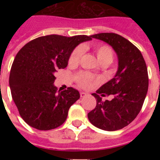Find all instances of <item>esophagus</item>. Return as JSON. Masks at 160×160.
Wrapping results in <instances>:
<instances>
[{
    "mask_svg": "<svg viewBox=\"0 0 160 160\" xmlns=\"http://www.w3.org/2000/svg\"><path fill=\"white\" fill-rule=\"evenodd\" d=\"M87 93L83 92V91H81V92H80V96H81V98H83V97H85V96H87Z\"/></svg>",
    "mask_w": 160,
    "mask_h": 160,
    "instance_id": "1",
    "label": "esophagus"
}]
</instances>
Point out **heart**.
<instances>
[{"label": "heart", "mask_w": 160, "mask_h": 160, "mask_svg": "<svg viewBox=\"0 0 160 160\" xmlns=\"http://www.w3.org/2000/svg\"><path fill=\"white\" fill-rule=\"evenodd\" d=\"M96 55L101 64L108 65L112 62L114 58V53L111 47L107 45H98L94 49ZM85 52V47L83 46H78L73 49L69 58V64L76 65L79 62L82 56ZM75 79L78 84L83 88L90 87L94 82L97 81L98 78L92 74L85 72H80L76 74Z\"/></svg>", "instance_id": "obj_1"}]
</instances>
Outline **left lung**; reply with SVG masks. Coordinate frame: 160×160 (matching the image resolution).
<instances>
[{
	"mask_svg": "<svg viewBox=\"0 0 160 160\" xmlns=\"http://www.w3.org/2000/svg\"><path fill=\"white\" fill-rule=\"evenodd\" d=\"M91 38L112 46L118 56V67L114 77L92 94L97 104L87 116L96 128L117 131L129 125L142 109L148 90V68L139 49L123 37L101 32ZM100 95L114 98L102 101Z\"/></svg>",
	"mask_w": 160,
	"mask_h": 160,
	"instance_id": "8db88e82",
	"label": "left lung"
}]
</instances>
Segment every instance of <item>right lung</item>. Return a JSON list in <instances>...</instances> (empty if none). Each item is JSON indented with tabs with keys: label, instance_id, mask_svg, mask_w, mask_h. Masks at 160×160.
Segmentation results:
<instances>
[{
	"label": "right lung",
	"instance_id": "right-lung-1",
	"mask_svg": "<svg viewBox=\"0 0 160 160\" xmlns=\"http://www.w3.org/2000/svg\"><path fill=\"white\" fill-rule=\"evenodd\" d=\"M91 36L68 38L52 34L25 44L17 53L9 75L11 94L19 114L28 125L40 131L63 124L70 107L79 98L72 87L58 92L54 73L67 66L70 53Z\"/></svg>",
	"mask_w": 160,
	"mask_h": 160
}]
</instances>
